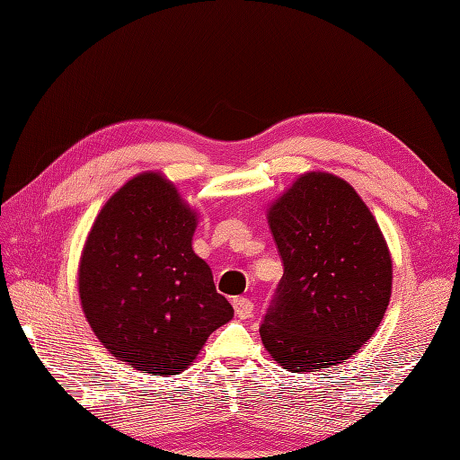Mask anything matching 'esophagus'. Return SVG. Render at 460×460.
I'll list each match as a JSON object with an SVG mask.
<instances>
[{
    "mask_svg": "<svg viewBox=\"0 0 460 460\" xmlns=\"http://www.w3.org/2000/svg\"><path fill=\"white\" fill-rule=\"evenodd\" d=\"M232 305H234L235 314H238L240 318H249L253 314V303L247 297H234Z\"/></svg>",
    "mask_w": 460,
    "mask_h": 460,
    "instance_id": "1",
    "label": "esophagus"
}]
</instances>
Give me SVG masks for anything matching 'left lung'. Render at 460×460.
<instances>
[{"instance_id": "obj_1", "label": "left lung", "mask_w": 460, "mask_h": 460, "mask_svg": "<svg viewBox=\"0 0 460 460\" xmlns=\"http://www.w3.org/2000/svg\"><path fill=\"white\" fill-rule=\"evenodd\" d=\"M267 213L284 276L259 330L264 349L299 374L345 363L392 297L378 222L349 182L320 171L301 174Z\"/></svg>"}]
</instances>
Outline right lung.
Returning <instances> with one entry per match:
<instances>
[{
    "mask_svg": "<svg viewBox=\"0 0 460 460\" xmlns=\"http://www.w3.org/2000/svg\"><path fill=\"white\" fill-rule=\"evenodd\" d=\"M198 213L161 172L130 178L95 217L78 264L90 328L122 363L184 372L234 316L208 264L193 253Z\"/></svg>",
    "mask_w": 460,
    "mask_h": 460,
    "instance_id": "obj_1",
    "label": "right lung"
}]
</instances>
